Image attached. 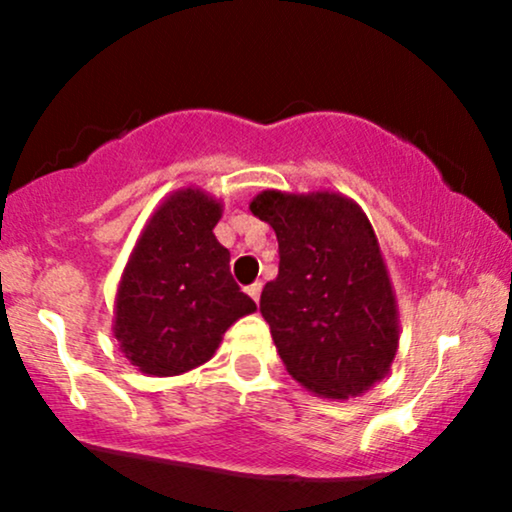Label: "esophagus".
<instances>
[{
	"label": "esophagus",
	"instance_id": "34e87169",
	"mask_svg": "<svg viewBox=\"0 0 512 512\" xmlns=\"http://www.w3.org/2000/svg\"><path fill=\"white\" fill-rule=\"evenodd\" d=\"M248 293H250V298L255 303H260V296H262V284L260 281H257V284H252V286H248Z\"/></svg>",
	"mask_w": 512,
	"mask_h": 512
}]
</instances>
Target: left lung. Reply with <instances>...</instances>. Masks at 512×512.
I'll use <instances>...</instances> for the list:
<instances>
[{"label": "left lung", "instance_id": "8db88e82", "mask_svg": "<svg viewBox=\"0 0 512 512\" xmlns=\"http://www.w3.org/2000/svg\"><path fill=\"white\" fill-rule=\"evenodd\" d=\"M250 211L279 240L260 313L289 375L317 397L368 392L395 361L399 310L366 211L332 190H264Z\"/></svg>", "mask_w": 512, "mask_h": 512}]
</instances>
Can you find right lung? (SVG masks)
<instances>
[{
  "instance_id": "right-lung-1",
  "label": "right lung",
  "mask_w": 512,
  "mask_h": 512,
  "mask_svg": "<svg viewBox=\"0 0 512 512\" xmlns=\"http://www.w3.org/2000/svg\"><path fill=\"white\" fill-rule=\"evenodd\" d=\"M223 204L199 187L168 195L149 216L120 276L113 334L132 366L170 378L202 366L257 305L231 276L214 236Z\"/></svg>"
}]
</instances>
